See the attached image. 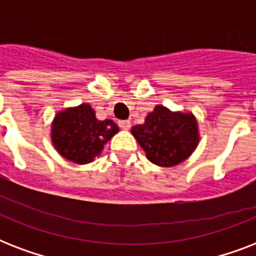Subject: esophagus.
I'll return each mask as SVG.
<instances>
[{
    "mask_svg": "<svg viewBox=\"0 0 256 256\" xmlns=\"http://www.w3.org/2000/svg\"><path fill=\"white\" fill-rule=\"evenodd\" d=\"M118 124H120V128H124V130H128V128H130V126H132L130 120H120V122H118Z\"/></svg>",
    "mask_w": 256,
    "mask_h": 256,
    "instance_id": "esophagus-1",
    "label": "esophagus"
}]
</instances>
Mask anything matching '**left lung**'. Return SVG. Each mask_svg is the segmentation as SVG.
<instances>
[{
    "label": "left lung",
    "instance_id": "8db88e82",
    "mask_svg": "<svg viewBox=\"0 0 256 256\" xmlns=\"http://www.w3.org/2000/svg\"><path fill=\"white\" fill-rule=\"evenodd\" d=\"M132 134L150 162L160 168L182 164L199 144L198 124L192 112H171L156 106L144 118V124L132 128Z\"/></svg>",
    "mask_w": 256,
    "mask_h": 256
}]
</instances>
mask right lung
Masks as SVG:
<instances>
[{"instance_id": "1", "label": "right lung", "mask_w": 256, "mask_h": 256, "mask_svg": "<svg viewBox=\"0 0 256 256\" xmlns=\"http://www.w3.org/2000/svg\"><path fill=\"white\" fill-rule=\"evenodd\" d=\"M118 132L112 120H98L92 106L82 104L57 112L52 124V142L65 160L86 164L100 156Z\"/></svg>"}]
</instances>
